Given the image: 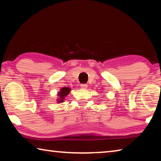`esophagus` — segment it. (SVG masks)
<instances>
[{
	"label": "esophagus",
	"mask_w": 161,
	"mask_h": 161,
	"mask_svg": "<svg viewBox=\"0 0 161 161\" xmlns=\"http://www.w3.org/2000/svg\"><path fill=\"white\" fill-rule=\"evenodd\" d=\"M80 86H81V89H86L87 86H88V85H87V84H81Z\"/></svg>",
	"instance_id": "obj_1"
}]
</instances>
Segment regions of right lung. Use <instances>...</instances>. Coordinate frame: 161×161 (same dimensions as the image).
<instances>
[{
	"label": "right lung",
	"instance_id": "obj_1",
	"mask_svg": "<svg viewBox=\"0 0 161 161\" xmlns=\"http://www.w3.org/2000/svg\"><path fill=\"white\" fill-rule=\"evenodd\" d=\"M70 90L71 89L69 88V87L64 86L63 88H62L60 92H59L58 94L59 97V99H58V102H63V100L64 99V97L69 94Z\"/></svg>",
	"mask_w": 161,
	"mask_h": 161
}]
</instances>
